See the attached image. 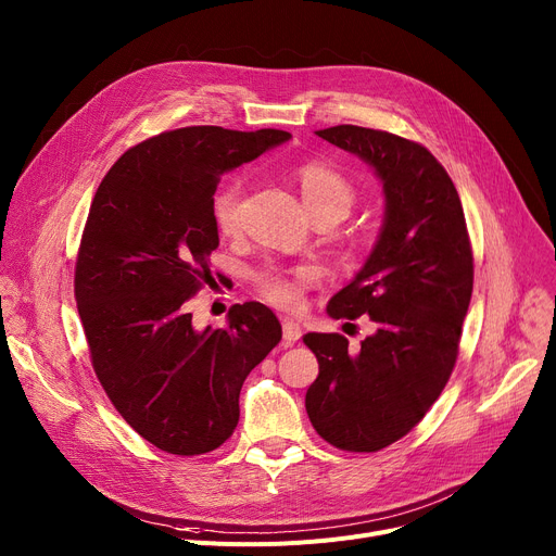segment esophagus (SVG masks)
<instances>
[{
	"mask_svg": "<svg viewBox=\"0 0 556 556\" xmlns=\"http://www.w3.org/2000/svg\"><path fill=\"white\" fill-rule=\"evenodd\" d=\"M301 337H303L301 325H299L296 320H289V318H285V320H282V341H285V345H287V348H289V345H293V343H296Z\"/></svg>",
	"mask_w": 556,
	"mask_h": 556,
	"instance_id": "obj_1",
	"label": "esophagus"
}]
</instances>
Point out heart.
I'll use <instances>...</instances> for the list:
<instances>
[{
  "label": "heart",
  "mask_w": 556,
  "mask_h": 556,
  "mask_svg": "<svg viewBox=\"0 0 556 556\" xmlns=\"http://www.w3.org/2000/svg\"><path fill=\"white\" fill-rule=\"evenodd\" d=\"M301 194L316 217L320 213H334L341 219L354 206L352 184L328 163L312 161L296 170ZM244 200V186L238 177L222 184L213 194V219L222 233H236L240 226ZM320 271L314 265H303L296 269H267L257 274V293L267 303L280 309H296L303 303V291L318 280Z\"/></svg>",
  "instance_id": "obj_1"
}]
</instances>
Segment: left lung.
<instances>
[{
	"mask_svg": "<svg viewBox=\"0 0 556 556\" xmlns=\"http://www.w3.org/2000/svg\"><path fill=\"white\" fill-rule=\"evenodd\" d=\"M356 154L383 188V222L358 274L332 296V318L370 316L358 350L341 334H305L318 377L305 395L316 433L343 451L404 438L444 390L473 289L463 204L440 161L419 143L358 125L318 129Z\"/></svg>",
	"mask_w": 556,
	"mask_h": 556,
	"instance_id": "obj_1",
	"label": "left lung"
}]
</instances>
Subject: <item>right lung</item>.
Segmentation results:
<instances>
[{"instance_id": "right-lung-1", "label": "right lung", "mask_w": 556, "mask_h": 556, "mask_svg": "<svg viewBox=\"0 0 556 556\" xmlns=\"http://www.w3.org/2000/svg\"><path fill=\"white\" fill-rule=\"evenodd\" d=\"M282 129H173L129 148L98 186L76 263V303L98 381L156 448L200 455L233 435L247 375L282 339L263 303L198 330L188 301L213 280L219 177L289 141Z\"/></svg>"}]
</instances>
